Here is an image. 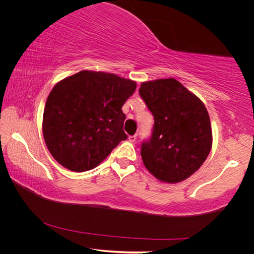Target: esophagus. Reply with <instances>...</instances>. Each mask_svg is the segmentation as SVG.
<instances>
[{
    "label": "esophagus",
    "mask_w": 254,
    "mask_h": 254,
    "mask_svg": "<svg viewBox=\"0 0 254 254\" xmlns=\"http://www.w3.org/2000/svg\"><path fill=\"white\" fill-rule=\"evenodd\" d=\"M128 140H129V142H131V143L135 142V140H136V135H135V134H134V135H130V136L128 137Z\"/></svg>",
    "instance_id": "1"
}]
</instances>
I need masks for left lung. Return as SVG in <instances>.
Wrapping results in <instances>:
<instances>
[{
	"label": "left lung",
	"mask_w": 254,
	"mask_h": 254,
	"mask_svg": "<svg viewBox=\"0 0 254 254\" xmlns=\"http://www.w3.org/2000/svg\"><path fill=\"white\" fill-rule=\"evenodd\" d=\"M139 92L155 118L152 135L141 149L145 167L159 181H184L199 170L212 148L204 104L175 78L142 82Z\"/></svg>",
	"instance_id": "1"
}]
</instances>
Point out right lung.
<instances>
[{"instance_id":"1","label":"right lung","mask_w":254,"mask_h":254,"mask_svg":"<svg viewBox=\"0 0 254 254\" xmlns=\"http://www.w3.org/2000/svg\"><path fill=\"white\" fill-rule=\"evenodd\" d=\"M135 89L134 80L90 70L58 81L48 96L42 121L53 158L77 173L101 164L127 139L122 107Z\"/></svg>"}]
</instances>
